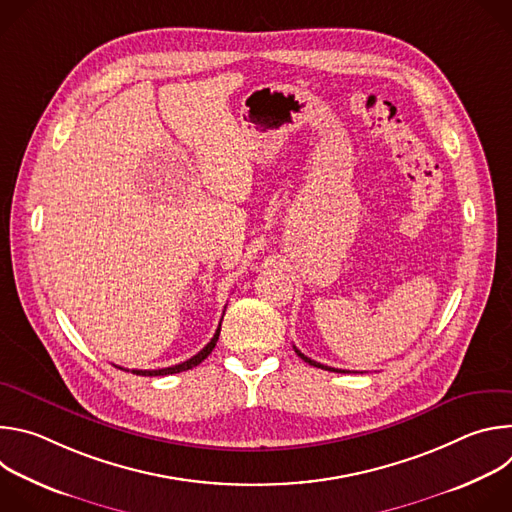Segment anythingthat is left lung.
Here are the masks:
<instances>
[{
  "instance_id": "left-lung-1",
  "label": "left lung",
  "mask_w": 512,
  "mask_h": 512,
  "mask_svg": "<svg viewBox=\"0 0 512 512\" xmlns=\"http://www.w3.org/2000/svg\"><path fill=\"white\" fill-rule=\"evenodd\" d=\"M296 352H298V356L302 358V360H306L308 364H312V367H318V369H324V371H330V373H350V371H338V369H332V367H326V364H320V362H316V360H312V358H308L306 354H302L298 348H296Z\"/></svg>"
}]
</instances>
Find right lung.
<instances>
[{
	"mask_svg": "<svg viewBox=\"0 0 512 512\" xmlns=\"http://www.w3.org/2000/svg\"><path fill=\"white\" fill-rule=\"evenodd\" d=\"M218 334H221V326L216 328V332H214V336L210 338V342L198 352V354H194L192 358H188V360H184V362H180V364H174V367H168V369H156V371H131L133 375H139V377H166V375H174V373H182V371H188V369H194L196 364H200L210 352H212V348L216 346V340H218ZM117 369H121V367H117Z\"/></svg>",
	"mask_w": 512,
	"mask_h": 512,
	"instance_id": "1",
	"label": "right lung"
}]
</instances>
